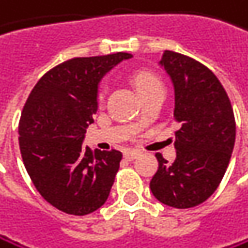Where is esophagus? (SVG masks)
<instances>
[{"mask_svg":"<svg viewBox=\"0 0 248 248\" xmlns=\"http://www.w3.org/2000/svg\"><path fill=\"white\" fill-rule=\"evenodd\" d=\"M139 155H140L139 151H125V152H124V158L128 159V161H131V159H134V158H138Z\"/></svg>","mask_w":248,"mask_h":248,"instance_id":"esophagus-1","label":"esophagus"}]
</instances>
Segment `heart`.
<instances>
[{"label":"heart","instance_id":"heart-1","mask_svg":"<svg viewBox=\"0 0 248 248\" xmlns=\"http://www.w3.org/2000/svg\"><path fill=\"white\" fill-rule=\"evenodd\" d=\"M133 82H134L136 89H138L139 93H142V92H145V90H148L151 87H155V85L161 84V81L155 75H152L149 72H136L133 75Z\"/></svg>","mask_w":248,"mask_h":248}]
</instances>
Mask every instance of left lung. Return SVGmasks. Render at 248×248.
<instances>
[{
  "mask_svg": "<svg viewBox=\"0 0 248 248\" xmlns=\"http://www.w3.org/2000/svg\"><path fill=\"white\" fill-rule=\"evenodd\" d=\"M159 65L174 87L176 159L156 154L149 188L174 208H191L213 195L228 169L235 143L232 105L217 77L192 57L166 50Z\"/></svg>",
  "mask_w": 248,
  "mask_h": 248,
  "instance_id": "obj_1",
  "label": "left lung"
}]
</instances>
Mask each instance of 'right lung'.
<instances>
[{
    "label": "right lung",
    "mask_w": 248,
    "mask_h": 248,
    "mask_svg": "<svg viewBox=\"0 0 248 248\" xmlns=\"http://www.w3.org/2000/svg\"><path fill=\"white\" fill-rule=\"evenodd\" d=\"M128 53L75 57L50 69L32 89L19 123V146L36 191L68 215L96 212L109 197L123 154L84 148L97 112L99 82Z\"/></svg>",
    "instance_id": "right-lung-1"
}]
</instances>
